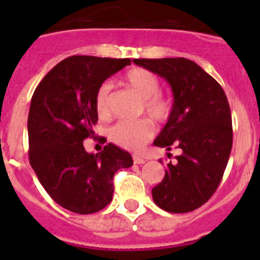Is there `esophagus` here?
I'll use <instances>...</instances> for the list:
<instances>
[{"label":"esophagus","mask_w":260,"mask_h":260,"mask_svg":"<svg viewBox=\"0 0 260 260\" xmlns=\"http://www.w3.org/2000/svg\"><path fill=\"white\" fill-rule=\"evenodd\" d=\"M133 160H134V164H144V162H146V160H144L142 156H138V155L133 156Z\"/></svg>","instance_id":"esophagus-1"}]
</instances>
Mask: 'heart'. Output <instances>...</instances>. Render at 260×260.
I'll return each instance as SVG.
<instances>
[{"label":"heart","instance_id":"heart-1","mask_svg":"<svg viewBox=\"0 0 260 260\" xmlns=\"http://www.w3.org/2000/svg\"><path fill=\"white\" fill-rule=\"evenodd\" d=\"M123 83L143 99V110L157 123L167 122L172 113V104L165 96L158 93L160 79L152 71L143 68H134L123 75ZM112 84L105 82L99 87L95 96L96 112L100 117L109 114V102ZM155 128L148 119L119 121L109 130L110 141L117 146L130 151L141 150L153 137Z\"/></svg>","mask_w":260,"mask_h":260}]
</instances>
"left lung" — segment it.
<instances>
[{
	"label": "left lung",
	"instance_id": "1",
	"mask_svg": "<svg viewBox=\"0 0 260 260\" xmlns=\"http://www.w3.org/2000/svg\"><path fill=\"white\" fill-rule=\"evenodd\" d=\"M134 63L164 78L173 92L171 117L153 146L167 151L176 147L181 155L167 164L164 178L152 189L153 202L172 213L197 210L216 191L228 164L233 143L228 99L210 74L187 58Z\"/></svg>",
	"mask_w": 260,
	"mask_h": 260
}]
</instances>
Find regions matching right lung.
<instances>
[{"label": "right lung", "mask_w": 260, "mask_h": 260, "mask_svg": "<svg viewBox=\"0 0 260 260\" xmlns=\"http://www.w3.org/2000/svg\"><path fill=\"white\" fill-rule=\"evenodd\" d=\"M132 62L128 58L73 56L57 63L36 87L28 122L29 164L61 207L87 215L113 198V176L133 165L132 155L108 143L88 153L83 141L98 122L96 91Z\"/></svg>", "instance_id": "1"}]
</instances>
